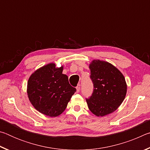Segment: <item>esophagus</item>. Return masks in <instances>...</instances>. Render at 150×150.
I'll return each mask as SVG.
<instances>
[{"label": "esophagus", "mask_w": 150, "mask_h": 150, "mask_svg": "<svg viewBox=\"0 0 150 150\" xmlns=\"http://www.w3.org/2000/svg\"><path fill=\"white\" fill-rule=\"evenodd\" d=\"M80 88H81V85H78L77 87H76V91H77V93H79L80 91Z\"/></svg>", "instance_id": "esophagus-1"}]
</instances>
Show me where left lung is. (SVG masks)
Returning a JSON list of instances; mask_svg holds the SVG:
<instances>
[{
  "mask_svg": "<svg viewBox=\"0 0 150 150\" xmlns=\"http://www.w3.org/2000/svg\"><path fill=\"white\" fill-rule=\"evenodd\" d=\"M94 91L87 103L90 111L98 117L116 110L126 97L127 84L120 71L110 63L93 59L89 64Z\"/></svg>",
  "mask_w": 150,
  "mask_h": 150,
  "instance_id": "obj_1",
  "label": "left lung"
}]
</instances>
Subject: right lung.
<instances>
[{"label": "right lung", "mask_w": 150, "mask_h": 150, "mask_svg": "<svg viewBox=\"0 0 150 150\" xmlns=\"http://www.w3.org/2000/svg\"><path fill=\"white\" fill-rule=\"evenodd\" d=\"M63 66L50 63L40 67L30 76L27 95L32 106L43 115L56 117L63 112L76 88L63 74Z\"/></svg>", "instance_id": "add662e5"}]
</instances>
